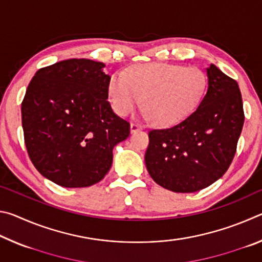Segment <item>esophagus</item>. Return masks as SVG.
Segmentation results:
<instances>
[{"label": "esophagus", "mask_w": 262, "mask_h": 262, "mask_svg": "<svg viewBox=\"0 0 262 262\" xmlns=\"http://www.w3.org/2000/svg\"><path fill=\"white\" fill-rule=\"evenodd\" d=\"M142 129H143V127L140 126L139 123H130V133H132V134H134V133L142 130Z\"/></svg>", "instance_id": "34e87169"}]
</instances>
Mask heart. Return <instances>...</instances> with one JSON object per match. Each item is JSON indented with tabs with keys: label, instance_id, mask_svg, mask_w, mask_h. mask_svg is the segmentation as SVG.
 Segmentation results:
<instances>
[{
	"label": "heart",
	"instance_id": "heart-1",
	"mask_svg": "<svg viewBox=\"0 0 262 262\" xmlns=\"http://www.w3.org/2000/svg\"><path fill=\"white\" fill-rule=\"evenodd\" d=\"M206 76L200 69L180 64L150 63L137 66L128 76L115 74L108 84L113 110L127 117L142 105L145 118L161 125H173L194 112L206 89Z\"/></svg>",
	"mask_w": 262,
	"mask_h": 262
}]
</instances>
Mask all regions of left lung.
<instances>
[{"mask_svg":"<svg viewBox=\"0 0 262 262\" xmlns=\"http://www.w3.org/2000/svg\"><path fill=\"white\" fill-rule=\"evenodd\" d=\"M207 92L184 121L149 132L145 166L156 183L176 193L214 184L231 164L244 125L238 83L210 64Z\"/></svg>","mask_w":262,"mask_h":262,"instance_id":"1","label":"left lung"}]
</instances>
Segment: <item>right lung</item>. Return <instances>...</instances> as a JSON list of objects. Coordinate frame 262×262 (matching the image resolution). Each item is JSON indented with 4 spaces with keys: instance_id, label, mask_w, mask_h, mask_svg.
<instances>
[{
    "instance_id": "add662e5",
    "label": "right lung",
    "mask_w": 262,
    "mask_h": 262,
    "mask_svg": "<svg viewBox=\"0 0 262 262\" xmlns=\"http://www.w3.org/2000/svg\"><path fill=\"white\" fill-rule=\"evenodd\" d=\"M105 64L69 59L39 69L23 103L21 125L31 162L40 173L67 188L100 181L113 162V148L130 125L113 112Z\"/></svg>"
}]
</instances>
